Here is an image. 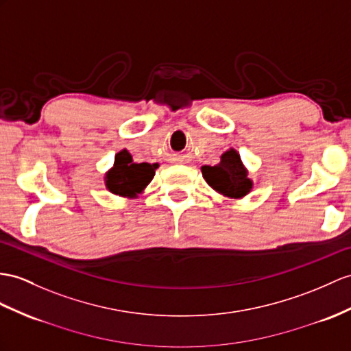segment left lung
Here are the masks:
<instances>
[{
	"instance_id": "8db88e82",
	"label": "left lung",
	"mask_w": 351,
	"mask_h": 351,
	"mask_svg": "<svg viewBox=\"0 0 351 351\" xmlns=\"http://www.w3.org/2000/svg\"><path fill=\"white\" fill-rule=\"evenodd\" d=\"M202 177L217 193L230 199H241L253 189L249 171L244 167L240 153L235 149L226 150L215 167H201Z\"/></svg>"
}]
</instances>
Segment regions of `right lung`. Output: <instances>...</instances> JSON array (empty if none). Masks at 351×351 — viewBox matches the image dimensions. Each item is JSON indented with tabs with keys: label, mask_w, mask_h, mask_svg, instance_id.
<instances>
[{
	"label": "right lung",
	"mask_w": 351,
	"mask_h": 351,
	"mask_svg": "<svg viewBox=\"0 0 351 351\" xmlns=\"http://www.w3.org/2000/svg\"><path fill=\"white\" fill-rule=\"evenodd\" d=\"M158 167V164H147V162L136 164L131 153L123 149L116 153L113 167L106 173V187L114 195L136 198L155 177Z\"/></svg>",
	"instance_id": "right-lung-1"
}]
</instances>
